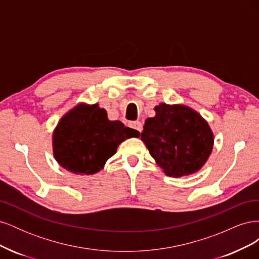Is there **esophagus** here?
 Returning <instances> with one entry per match:
<instances>
[{
	"instance_id": "esophagus-1",
	"label": "esophagus",
	"mask_w": 259,
	"mask_h": 259,
	"mask_svg": "<svg viewBox=\"0 0 259 259\" xmlns=\"http://www.w3.org/2000/svg\"><path fill=\"white\" fill-rule=\"evenodd\" d=\"M130 127H132L133 130H135L138 133H142V131H143V125H142V123L138 122V121L131 122L130 123Z\"/></svg>"
}]
</instances>
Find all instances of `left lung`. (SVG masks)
I'll use <instances>...</instances> for the list:
<instances>
[{"label": "left lung", "instance_id": "obj_1", "mask_svg": "<svg viewBox=\"0 0 259 259\" xmlns=\"http://www.w3.org/2000/svg\"><path fill=\"white\" fill-rule=\"evenodd\" d=\"M148 117L143 143L164 174L179 178L199 171L208 160L214 134L207 121L186 105L161 103Z\"/></svg>", "mask_w": 259, "mask_h": 259}]
</instances>
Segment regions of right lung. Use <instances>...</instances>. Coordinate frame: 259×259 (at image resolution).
<instances>
[{"instance_id": "right-lung-1", "label": "right lung", "mask_w": 259, "mask_h": 259, "mask_svg": "<svg viewBox=\"0 0 259 259\" xmlns=\"http://www.w3.org/2000/svg\"><path fill=\"white\" fill-rule=\"evenodd\" d=\"M140 133L121 121H110L98 104H76L53 132V154L61 167L76 175H93L105 167L121 143Z\"/></svg>"}]
</instances>
